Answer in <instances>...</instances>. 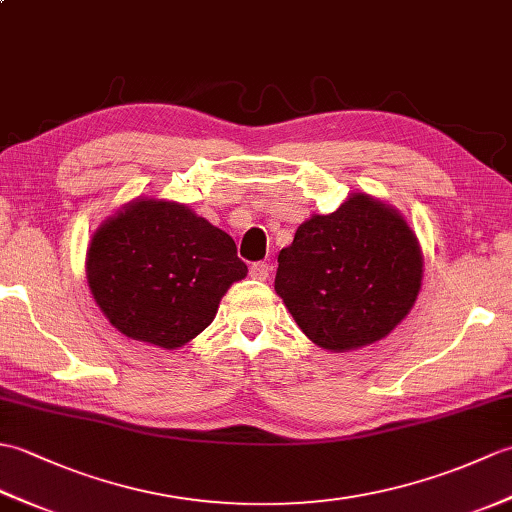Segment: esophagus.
I'll list each match as a JSON object with an SVG mask.
<instances>
[{
	"label": "esophagus",
	"instance_id": "1",
	"mask_svg": "<svg viewBox=\"0 0 512 512\" xmlns=\"http://www.w3.org/2000/svg\"><path fill=\"white\" fill-rule=\"evenodd\" d=\"M270 275V264L268 262H255L250 266V277L259 279V281H266Z\"/></svg>",
	"mask_w": 512,
	"mask_h": 512
}]
</instances>
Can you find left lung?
Wrapping results in <instances>:
<instances>
[{
	"mask_svg": "<svg viewBox=\"0 0 512 512\" xmlns=\"http://www.w3.org/2000/svg\"><path fill=\"white\" fill-rule=\"evenodd\" d=\"M275 277L301 332L323 350L376 343L407 317L422 284V250L396 209L354 193L303 222Z\"/></svg>",
	"mask_w": 512,
	"mask_h": 512,
	"instance_id": "8db88e82",
	"label": "left lung"
}]
</instances>
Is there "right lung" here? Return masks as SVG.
<instances>
[{"label":"right lung","instance_id":"1","mask_svg":"<svg viewBox=\"0 0 512 512\" xmlns=\"http://www.w3.org/2000/svg\"><path fill=\"white\" fill-rule=\"evenodd\" d=\"M85 273L118 332L176 350L215 319L248 268L233 237L184 204L138 198L96 228Z\"/></svg>","mask_w":512,"mask_h":512}]
</instances>
